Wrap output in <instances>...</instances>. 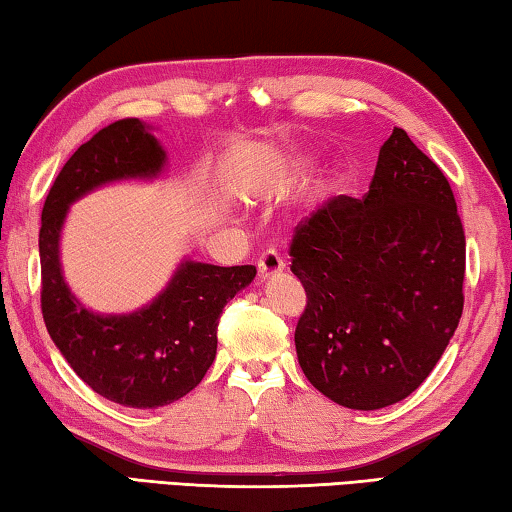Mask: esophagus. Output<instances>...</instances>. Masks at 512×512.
Returning a JSON list of instances; mask_svg holds the SVG:
<instances>
[{
	"label": "esophagus",
	"instance_id": "34e87169",
	"mask_svg": "<svg viewBox=\"0 0 512 512\" xmlns=\"http://www.w3.org/2000/svg\"><path fill=\"white\" fill-rule=\"evenodd\" d=\"M287 264H284V259L275 253V250H266V253L259 257L257 262V273L262 280H271V277L280 275Z\"/></svg>",
	"mask_w": 512,
	"mask_h": 512
}]
</instances>
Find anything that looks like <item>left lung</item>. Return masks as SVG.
<instances>
[{
	"instance_id": "1",
	"label": "left lung",
	"mask_w": 512,
	"mask_h": 512,
	"mask_svg": "<svg viewBox=\"0 0 512 512\" xmlns=\"http://www.w3.org/2000/svg\"><path fill=\"white\" fill-rule=\"evenodd\" d=\"M289 255L307 293L296 352L311 386L359 411L411 395L465 302V232L438 164L395 128L368 194L336 196L300 221Z\"/></svg>"
}]
</instances>
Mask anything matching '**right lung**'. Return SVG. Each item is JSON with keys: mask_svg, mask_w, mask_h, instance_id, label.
<instances>
[{"mask_svg": "<svg viewBox=\"0 0 512 512\" xmlns=\"http://www.w3.org/2000/svg\"><path fill=\"white\" fill-rule=\"evenodd\" d=\"M162 164V146L140 119L112 121L60 169L38 235L40 307L51 341L94 393L133 409H158L201 384L216 357L223 307L257 273L250 264L185 262L167 291L131 316H97L76 302L58 262L69 203L110 180L155 176Z\"/></svg>", "mask_w": 512, "mask_h": 512, "instance_id": "add662e5", "label": "right lung"}]
</instances>
